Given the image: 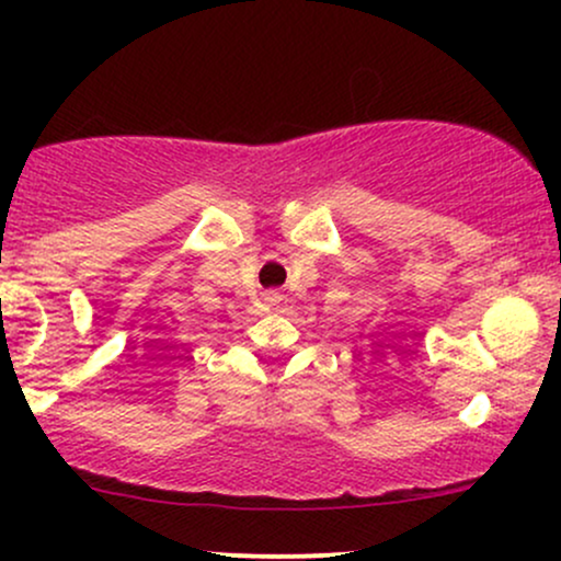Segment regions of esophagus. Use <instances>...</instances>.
Returning <instances> with one entry per match:
<instances>
[{
    "instance_id": "esophagus-1",
    "label": "esophagus",
    "mask_w": 561,
    "mask_h": 561,
    "mask_svg": "<svg viewBox=\"0 0 561 561\" xmlns=\"http://www.w3.org/2000/svg\"><path fill=\"white\" fill-rule=\"evenodd\" d=\"M279 300L282 295L276 293V289H266V293H263V302H266V306H279Z\"/></svg>"
}]
</instances>
